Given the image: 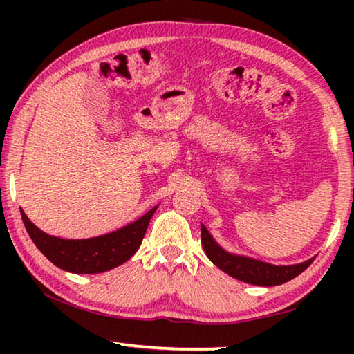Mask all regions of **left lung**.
Here are the masks:
<instances>
[{
  "label": "left lung",
  "instance_id": "8db88e82",
  "mask_svg": "<svg viewBox=\"0 0 354 354\" xmlns=\"http://www.w3.org/2000/svg\"><path fill=\"white\" fill-rule=\"evenodd\" d=\"M201 245L206 256L221 272L253 286L268 287L284 284L306 270L314 261L313 257V259H308L301 263H293V266H273V263L257 261L254 257L230 253V251L221 248L215 242V239L206 230L205 225H201Z\"/></svg>",
  "mask_w": 354,
  "mask_h": 354
}]
</instances>
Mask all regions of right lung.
I'll return each instance as SVG.
<instances>
[{
  "mask_svg": "<svg viewBox=\"0 0 354 354\" xmlns=\"http://www.w3.org/2000/svg\"><path fill=\"white\" fill-rule=\"evenodd\" d=\"M156 209L158 206L117 231L92 239H61L50 236L39 230L25 212H20L29 237L41 251V254L46 256V259L65 272L95 274L112 270L134 256Z\"/></svg>",
  "mask_w": 354,
  "mask_h": 354,
  "instance_id": "1",
  "label": "right lung"
}]
</instances>
